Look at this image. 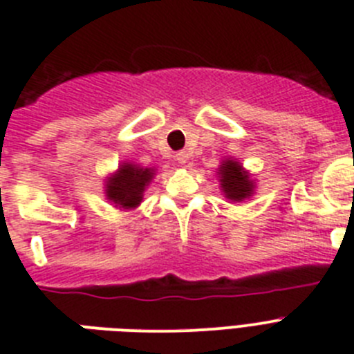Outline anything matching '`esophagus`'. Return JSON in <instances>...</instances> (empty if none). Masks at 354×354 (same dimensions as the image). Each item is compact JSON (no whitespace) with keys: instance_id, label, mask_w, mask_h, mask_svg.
I'll list each match as a JSON object with an SVG mask.
<instances>
[{"instance_id":"esophagus-1","label":"esophagus","mask_w":354,"mask_h":354,"mask_svg":"<svg viewBox=\"0 0 354 354\" xmlns=\"http://www.w3.org/2000/svg\"><path fill=\"white\" fill-rule=\"evenodd\" d=\"M177 161H179L180 165H184V162L187 161V154H186V152H179V154H177Z\"/></svg>"}]
</instances>
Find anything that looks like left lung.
<instances>
[{
    "label": "left lung",
    "mask_w": 354,
    "mask_h": 354,
    "mask_svg": "<svg viewBox=\"0 0 354 354\" xmlns=\"http://www.w3.org/2000/svg\"><path fill=\"white\" fill-rule=\"evenodd\" d=\"M221 187L225 195L230 200H243L252 195L253 184L248 179V175L241 168L239 162L225 161L220 168Z\"/></svg>",
    "instance_id": "8db88e82"
}]
</instances>
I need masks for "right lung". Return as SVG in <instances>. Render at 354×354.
<instances>
[{"label":"right lung","instance_id":"1","mask_svg":"<svg viewBox=\"0 0 354 354\" xmlns=\"http://www.w3.org/2000/svg\"><path fill=\"white\" fill-rule=\"evenodd\" d=\"M154 177L152 170L136 165H122L117 174L106 184V195L122 209H133L142 202L145 186Z\"/></svg>","mask_w":354,"mask_h":354}]
</instances>
